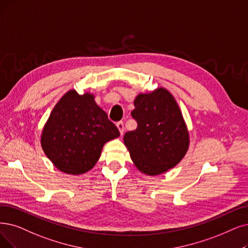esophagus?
<instances>
[{
	"label": "esophagus",
	"mask_w": 248,
	"mask_h": 248,
	"mask_svg": "<svg viewBox=\"0 0 248 248\" xmlns=\"http://www.w3.org/2000/svg\"><path fill=\"white\" fill-rule=\"evenodd\" d=\"M116 125H117V128L119 129V131H120V134L123 135V133H124V123L123 122H118Z\"/></svg>",
	"instance_id": "34e87169"
}]
</instances>
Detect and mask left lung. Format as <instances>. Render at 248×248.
<instances>
[{
  "instance_id": "left-lung-1",
  "label": "left lung",
  "mask_w": 248,
  "mask_h": 248,
  "mask_svg": "<svg viewBox=\"0 0 248 248\" xmlns=\"http://www.w3.org/2000/svg\"><path fill=\"white\" fill-rule=\"evenodd\" d=\"M131 112L137 128L126 132L124 144L135 167L150 176L172 169L189 147V132L172 93L164 87L140 93Z\"/></svg>"
}]
</instances>
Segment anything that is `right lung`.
<instances>
[{"label":"right lung","instance_id":"add662e5","mask_svg":"<svg viewBox=\"0 0 248 248\" xmlns=\"http://www.w3.org/2000/svg\"><path fill=\"white\" fill-rule=\"evenodd\" d=\"M120 136L91 93L67 92L54 107L41 135L46 155L58 170L81 175L94 167L108 141Z\"/></svg>","mask_w":248,"mask_h":248}]
</instances>
